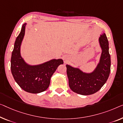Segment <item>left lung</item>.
Instances as JSON below:
<instances>
[{"label": "left lung", "mask_w": 123, "mask_h": 123, "mask_svg": "<svg viewBox=\"0 0 123 123\" xmlns=\"http://www.w3.org/2000/svg\"><path fill=\"white\" fill-rule=\"evenodd\" d=\"M102 52L99 63L90 73L82 72L79 68L66 65L69 86L71 90L79 94L91 95L98 92L107 82L111 72V56L109 43L106 35L99 38Z\"/></svg>", "instance_id": "8db88e82"}]
</instances>
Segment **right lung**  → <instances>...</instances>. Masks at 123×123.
Masks as SVG:
<instances>
[{"label": "right lung", "instance_id": "add662e5", "mask_svg": "<svg viewBox=\"0 0 123 123\" xmlns=\"http://www.w3.org/2000/svg\"><path fill=\"white\" fill-rule=\"evenodd\" d=\"M16 38L11 57V71L18 85L24 91L31 93H39L48 88L50 79L58 66L63 63L62 59H54L41 65L27 64L20 55V46L25 35V26Z\"/></svg>", "mask_w": 123, "mask_h": 123}]
</instances>
